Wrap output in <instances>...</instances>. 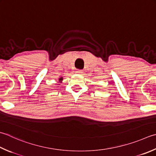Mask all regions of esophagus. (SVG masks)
Masks as SVG:
<instances>
[{
	"instance_id": "obj_1",
	"label": "esophagus",
	"mask_w": 156,
	"mask_h": 156,
	"mask_svg": "<svg viewBox=\"0 0 156 156\" xmlns=\"http://www.w3.org/2000/svg\"><path fill=\"white\" fill-rule=\"evenodd\" d=\"M76 73H77V74H82V73H83V71H82V69H77L76 71Z\"/></svg>"
}]
</instances>
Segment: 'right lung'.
Instances as JSON below:
<instances>
[{
    "mask_svg": "<svg viewBox=\"0 0 156 156\" xmlns=\"http://www.w3.org/2000/svg\"><path fill=\"white\" fill-rule=\"evenodd\" d=\"M62 80H63V78H62V77H61V78H59V82H62Z\"/></svg>",
    "mask_w": 156,
    "mask_h": 156,
    "instance_id": "obj_1",
    "label": "right lung"
}]
</instances>
